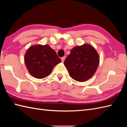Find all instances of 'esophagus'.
<instances>
[{"instance_id":"obj_1","label":"esophagus","mask_w":127,"mask_h":127,"mask_svg":"<svg viewBox=\"0 0 127 127\" xmlns=\"http://www.w3.org/2000/svg\"><path fill=\"white\" fill-rule=\"evenodd\" d=\"M65 56H64V57H62L61 58V59H62V62H64V60H65Z\"/></svg>"}]
</instances>
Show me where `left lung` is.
Returning a JSON list of instances; mask_svg holds the SVG:
<instances>
[{
	"label": "left lung",
	"mask_w": 127,
	"mask_h": 127,
	"mask_svg": "<svg viewBox=\"0 0 127 127\" xmlns=\"http://www.w3.org/2000/svg\"><path fill=\"white\" fill-rule=\"evenodd\" d=\"M99 63V55L95 48L85 44L72 49L64 64L72 79L83 82L94 74Z\"/></svg>",
	"instance_id": "1"
}]
</instances>
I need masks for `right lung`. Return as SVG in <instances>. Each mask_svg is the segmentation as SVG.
<instances>
[{
	"mask_svg": "<svg viewBox=\"0 0 127 127\" xmlns=\"http://www.w3.org/2000/svg\"><path fill=\"white\" fill-rule=\"evenodd\" d=\"M61 61L55 50L47 45L31 46L25 56L27 68L29 73L37 79L48 76L55 66Z\"/></svg>",
	"mask_w": 127,
	"mask_h": 127,
	"instance_id": "right-lung-1",
	"label": "right lung"
}]
</instances>
